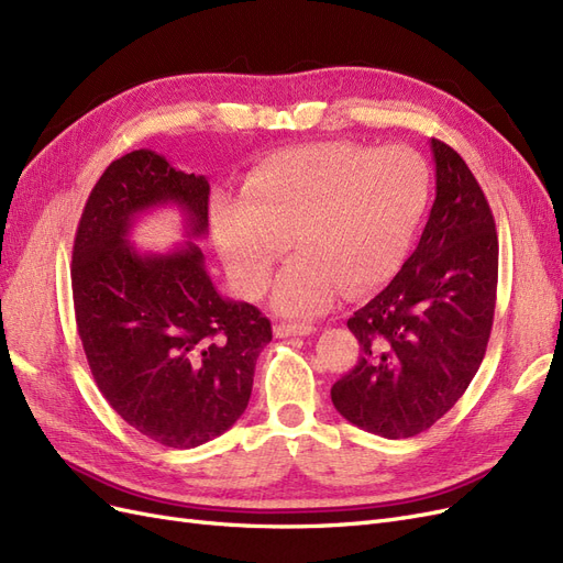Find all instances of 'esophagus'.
Here are the masks:
<instances>
[{
	"instance_id": "34e87169",
	"label": "esophagus",
	"mask_w": 563,
	"mask_h": 563,
	"mask_svg": "<svg viewBox=\"0 0 563 563\" xmlns=\"http://www.w3.org/2000/svg\"><path fill=\"white\" fill-rule=\"evenodd\" d=\"M314 333L312 323H275V335L277 338H288V335H310Z\"/></svg>"
}]
</instances>
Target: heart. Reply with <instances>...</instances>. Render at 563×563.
Returning <instances> with one entry per match:
<instances>
[{
    "label": "heart",
    "instance_id": "obj_1",
    "mask_svg": "<svg viewBox=\"0 0 563 563\" xmlns=\"http://www.w3.org/2000/svg\"><path fill=\"white\" fill-rule=\"evenodd\" d=\"M430 166L404 145L317 143L253 168L244 197L218 195L211 228L234 286L258 298L275 267L282 314H314L343 294L360 296L397 275L430 203Z\"/></svg>",
    "mask_w": 563,
    "mask_h": 563
}]
</instances>
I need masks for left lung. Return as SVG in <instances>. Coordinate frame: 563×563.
<instances>
[{"label": "left lung", "mask_w": 563, "mask_h": 563, "mask_svg": "<svg viewBox=\"0 0 563 563\" xmlns=\"http://www.w3.org/2000/svg\"><path fill=\"white\" fill-rule=\"evenodd\" d=\"M437 197L418 249L347 327L360 362L331 387L338 413L385 439L424 432L476 376L496 312L498 234L463 157L430 141Z\"/></svg>", "instance_id": "left-lung-1"}]
</instances>
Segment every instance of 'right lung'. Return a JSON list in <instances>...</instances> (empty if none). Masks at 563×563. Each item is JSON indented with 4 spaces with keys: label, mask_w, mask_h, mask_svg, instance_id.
Listing matches in <instances>:
<instances>
[{
    "label": "right lung",
    "mask_w": 563,
    "mask_h": 563,
    "mask_svg": "<svg viewBox=\"0 0 563 563\" xmlns=\"http://www.w3.org/2000/svg\"><path fill=\"white\" fill-rule=\"evenodd\" d=\"M209 180L152 150L114 159L84 207L73 246L77 331L98 389L131 428L168 449H195L246 411L269 319L223 298L203 253L185 242L141 253L135 218L174 203L185 234L209 230Z\"/></svg>",
    "instance_id": "1"
}]
</instances>
